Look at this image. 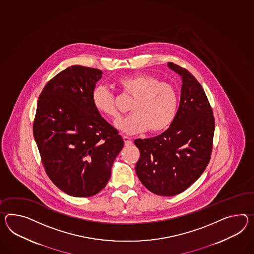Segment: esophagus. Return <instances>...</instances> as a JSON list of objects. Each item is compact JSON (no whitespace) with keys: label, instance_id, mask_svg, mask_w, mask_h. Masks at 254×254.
I'll return each mask as SVG.
<instances>
[{"label":"esophagus","instance_id":"obj_1","mask_svg":"<svg viewBox=\"0 0 254 254\" xmlns=\"http://www.w3.org/2000/svg\"><path fill=\"white\" fill-rule=\"evenodd\" d=\"M123 139H124L125 146L126 147H129V146L133 145V141L130 139L128 136H123Z\"/></svg>","mask_w":254,"mask_h":254}]
</instances>
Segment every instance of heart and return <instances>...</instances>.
Here are the masks:
<instances>
[{"instance_id":"heart-1","label":"heart","mask_w":254,"mask_h":254,"mask_svg":"<svg viewBox=\"0 0 254 254\" xmlns=\"http://www.w3.org/2000/svg\"><path fill=\"white\" fill-rule=\"evenodd\" d=\"M117 84L125 94L134 98L130 105L133 114L117 125L121 131L130 135L146 130L160 133L172 125L178 108V93L173 84L148 73L125 75L118 78ZM92 102L105 117L115 121L120 118L117 97L105 85L93 89Z\"/></svg>"}]
</instances>
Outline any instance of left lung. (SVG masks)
<instances>
[{
  "instance_id": "1",
  "label": "left lung",
  "mask_w": 254,
  "mask_h": 254,
  "mask_svg": "<svg viewBox=\"0 0 254 254\" xmlns=\"http://www.w3.org/2000/svg\"><path fill=\"white\" fill-rule=\"evenodd\" d=\"M168 67L183 80L176 117L161 135L134 143L140 152L136 173L143 186L155 194L173 196L186 191L208 165L215 118L194 76L173 62Z\"/></svg>"
}]
</instances>
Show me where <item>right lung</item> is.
I'll use <instances>...</instances> for the list:
<instances>
[{"instance_id": "obj_1", "label": "right lung", "mask_w": 254, "mask_h": 254, "mask_svg": "<svg viewBox=\"0 0 254 254\" xmlns=\"http://www.w3.org/2000/svg\"><path fill=\"white\" fill-rule=\"evenodd\" d=\"M102 73L70 66L46 84L37 101L33 134L45 171L57 187L75 197L92 196L106 186L124 146L92 102Z\"/></svg>"}]
</instances>
